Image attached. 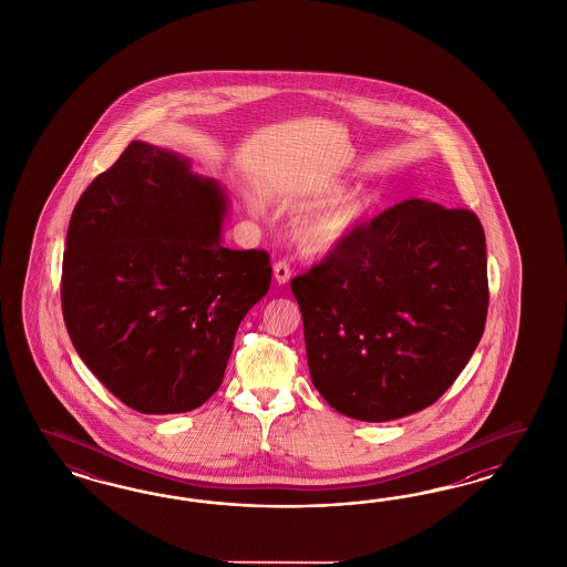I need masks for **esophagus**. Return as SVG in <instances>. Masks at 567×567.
I'll return each instance as SVG.
<instances>
[{"label": "esophagus", "mask_w": 567, "mask_h": 567, "mask_svg": "<svg viewBox=\"0 0 567 567\" xmlns=\"http://www.w3.org/2000/svg\"><path fill=\"white\" fill-rule=\"evenodd\" d=\"M289 278H291V268H289V264L287 261H276L275 264V280L278 285H285V282H289Z\"/></svg>", "instance_id": "34e87169"}]
</instances>
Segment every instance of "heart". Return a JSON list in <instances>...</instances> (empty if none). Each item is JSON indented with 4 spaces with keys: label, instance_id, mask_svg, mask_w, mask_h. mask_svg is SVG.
I'll list each match as a JSON object with an SVG mask.
<instances>
[{
    "label": "heart",
    "instance_id": "1",
    "mask_svg": "<svg viewBox=\"0 0 567 567\" xmlns=\"http://www.w3.org/2000/svg\"><path fill=\"white\" fill-rule=\"evenodd\" d=\"M347 190L343 183H328L311 193V202H334ZM370 197H347L299 218L292 239L299 251L309 258H324L343 247L344 240L360 226L370 209Z\"/></svg>",
    "mask_w": 567,
    "mask_h": 567
}]
</instances>
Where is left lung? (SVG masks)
<instances>
[{"instance_id": "left-lung-1", "label": "left lung", "mask_w": 567, "mask_h": 567, "mask_svg": "<svg viewBox=\"0 0 567 567\" xmlns=\"http://www.w3.org/2000/svg\"><path fill=\"white\" fill-rule=\"evenodd\" d=\"M309 374L337 412L389 422L432 405L481 343L486 240L470 209L405 199L295 276Z\"/></svg>"}]
</instances>
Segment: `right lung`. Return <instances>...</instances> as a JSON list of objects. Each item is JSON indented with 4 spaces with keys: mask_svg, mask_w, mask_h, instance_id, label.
<instances>
[{
    "mask_svg": "<svg viewBox=\"0 0 567 567\" xmlns=\"http://www.w3.org/2000/svg\"><path fill=\"white\" fill-rule=\"evenodd\" d=\"M228 197L176 152L133 141L74 206L62 311L86 368L141 413L197 410L223 384L270 256L224 247Z\"/></svg>",
    "mask_w": 567,
    "mask_h": 567,
    "instance_id": "obj_1",
    "label": "right lung"
}]
</instances>
